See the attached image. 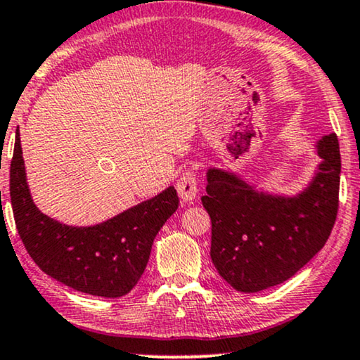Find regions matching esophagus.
Wrapping results in <instances>:
<instances>
[{"instance_id": "obj_1", "label": "esophagus", "mask_w": 360, "mask_h": 360, "mask_svg": "<svg viewBox=\"0 0 360 360\" xmlns=\"http://www.w3.org/2000/svg\"><path fill=\"white\" fill-rule=\"evenodd\" d=\"M176 189L181 200H184V202H191V200L198 195V176H195V172L194 171L183 172L179 177V181H177Z\"/></svg>"}]
</instances>
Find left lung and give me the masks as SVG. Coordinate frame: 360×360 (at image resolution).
<instances>
[{
    "label": "left lung",
    "mask_w": 360,
    "mask_h": 360,
    "mask_svg": "<svg viewBox=\"0 0 360 360\" xmlns=\"http://www.w3.org/2000/svg\"><path fill=\"white\" fill-rule=\"evenodd\" d=\"M321 165L295 198L255 191L232 172L207 171L202 205L212 222L210 258L242 293L280 285L328 242L339 207L341 153L334 133L318 143Z\"/></svg>",
    "instance_id": "8db88e82"
}]
</instances>
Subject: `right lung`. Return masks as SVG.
<instances>
[{"label":"right lung","instance_id":"1","mask_svg":"<svg viewBox=\"0 0 360 360\" xmlns=\"http://www.w3.org/2000/svg\"><path fill=\"white\" fill-rule=\"evenodd\" d=\"M9 195L18 233L36 265L65 286L103 298L130 293L150 260L156 233L179 205L176 189L167 188L94 227L57 222L32 202L19 138L9 169Z\"/></svg>","mask_w":360,"mask_h":360}]
</instances>
